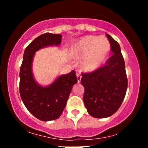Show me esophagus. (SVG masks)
<instances>
[{
  "label": "esophagus",
  "mask_w": 148,
  "mask_h": 148,
  "mask_svg": "<svg viewBox=\"0 0 148 148\" xmlns=\"http://www.w3.org/2000/svg\"><path fill=\"white\" fill-rule=\"evenodd\" d=\"M76 77H77L78 83H79L80 81H81V76L80 75L79 73H77V74H76Z\"/></svg>",
  "instance_id": "esophagus-1"
}]
</instances>
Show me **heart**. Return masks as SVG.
<instances>
[{
	"label": "heart",
	"instance_id": "1",
	"mask_svg": "<svg viewBox=\"0 0 148 148\" xmlns=\"http://www.w3.org/2000/svg\"><path fill=\"white\" fill-rule=\"evenodd\" d=\"M111 49V43L106 37L88 35L74 44L72 54L78 58L84 57L82 65L86 70L94 71L106 62Z\"/></svg>",
	"mask_w": 148,
	"mask_h": 148
}]
</instances>
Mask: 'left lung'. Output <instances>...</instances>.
Instances as JSON below:
<instances>
[{"mask_svg": "<svg viewBox=\"0 0 148 148\" xmlns=\"http://www.w3.org/2000/svg\"><path fill=\"white\" fill-rule=\"evenodd\" d=\"M113 55L103 67L82 74L81 83L85 92L84 101L88 113L96 118L111 116L119 109L128 86L125 64L120 47L106 34Z\"/></svg>", "mask_w": 148, "mask_h": 148, "instance_id": "left-lung-1", "label": "left lung"}]
</instances>
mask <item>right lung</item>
<instances>
[{"mask_svg":"<svg viewBox=\"0 0 148 148\" xmlns=\"http://www.w3.org/2000/svg\"><path fill=\"white\" fill-rule=\"evenodd\" d=\"M61 41L60 34H42L33 40L23 53L19 73L20 95L28 111L42 121L56 120L60 116L73 86L77 83L74 70L59 76L48 86L37 84L34 78L32 64L35 52L47 47L59 46Z\"/></svg>","mask_w":148,"mask_h":148,"instance_id":"obj_1","label":"right lung"}]
</instances>
